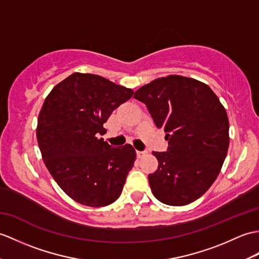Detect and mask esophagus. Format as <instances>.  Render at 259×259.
Returning a JSON list of instances; mask_svg holds the SVG:
<instances>
[{
  "mask_svg": "<svg viewBox=\"0 0 259 259\" xmlns=\"http://www.w3.org/2000/svg\"><path fill=\"white\" fill-rule=\"evenodd\" d=\"M147 154V151H137V157L138 158H142L143 155Z\"/></svg>",
  "mask_w": 259,
  "mask_h": 259,
  "instance_id": "1",
  "label": "esophagus"
}]
</instances>
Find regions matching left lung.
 Instances as JSON below:
<instances>
[{
  "label": "left lung",
  "instance_id": "1",
  "mask_svg": "<svg viewBox=\"0 0 259 259\" xmlns=\"http://www.w3.org/2000/svg\"><path fill=\"white\" fill-rule=\"evenodd\" d=\"M134 98L147 106L169 141L165 152H152L159 161L148 177L153 195L172 206L194 202L213 184L226 158L225 108L205 83L179 75L154 79Z\"/></svg>",
  "mask_w": 259,
  "mask_h": 259
}]
</instances>
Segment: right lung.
Masks as SVG:
<instances>
[{"mask_svg":"<svg viewBox=\"0 0 259 259\" xmlns=\"http://www.w3.org/2000/svg\"><path fill=\"white\" fill-rule=\"evenodd\" d=\"M134 90L94 74L74 73L53 88L38 116L37 142L54 180L74 201L100 207L115 202L134 166L131 144L113 148L99 135Z\"/></svg>","mask_w":259,"mask_h":259,"instance_id":"1","label":"right lung"}]
</instances>
